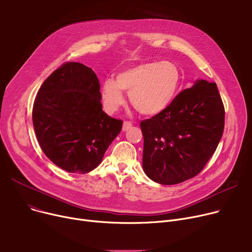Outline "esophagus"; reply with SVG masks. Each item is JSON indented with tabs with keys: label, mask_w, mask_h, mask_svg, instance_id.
<instances>
[{
	"label": "esophagus",
	"mask_w": 252,
	"mask_h": 252,
	"mask_svg": "<svg viewBox=\"0 0 252 252\" xmlns=\"http://www.w3.org/2000/svg\"><path fill=\"white\" fill-rule=\"evenodd\" d=\"M131 123H129V122H125L124 123V126H123V130L124 131H126V130H127V129H129L130 127H131Z\"/></svg>",
	"instance_id": "1"
}]
</instances>
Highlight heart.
<instances>
[{
    "label": "heart",
    "instance_id": "b5f03b06",
    "mask_svg": "<svg viewBox=\"0 0 252 252\" xmlns=\"http://www.w3.org/2000/svg\"><path fill=\"white\" fill-rule=\"evenodd\" d=\"M181 83V71L169 61L145 62L119 72L102 85V99L109 111L125 102L123 91L128 92L134 108L145 115L163 111L175 99Z\"/></svg>",
    "mask_w": 252,
    "mask_h": 252
}]
</instances>
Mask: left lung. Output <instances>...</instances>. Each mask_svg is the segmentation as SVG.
I'll use <instances>...</instances> for the list:
<instances>
[{
  "label": "left lung",
  "mask_w": 252,
  "mask_h": 252,
  "mask_svg": "<svg viewBox=\"0 0 252 252\" xmlns=\"http://www.w3.org/2000/svg\"><path fill=\"white\" fill-rule=\"evenodd\" d=\"M140 126L143 169L148 178L162 185L194 178L217 150L223 133L224 107L217 84L197 81Z\"/></svg>",
  "instance_id": "1"
}]
</instances>
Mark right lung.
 <instances>
[{"mask_svg":"<svg viewBox=\"0 0 252 252\" xmlns=\"http://www.w3.org/2000/svg\"><path fill=\"white\" fill-rule=\"evenodd\" d=\"M96 73L78 62H65L39 88L32 123L39 146L68 173L87 174L102 161L121 133L123 121L102 110Z\"/></svg>","mask_w":252,"mask_h":252,"instance_id":"right-lung-1","label":"right lung"}]
</instances>
